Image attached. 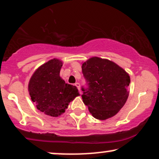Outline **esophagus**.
Segmentation results:
<instances>
[{
	"label": "esophagus",
	"instance_id": "obj_1",
	"mask_svg": "<svg viewBox=\"0 0 159 159\" xmlns=\"http://www.w3.org/2000/svg\"><path fill=\"white\" fill-rule=\"evenodd\" d=\"M75 85L76 86L77 88H78V89L79 90V91H80V84H79V83H78V82H76V83H75ZM80 94H81V91H80Z\"/></svg>",
	"mask_w": 159,
	"mask_h": 159
}]
</instances>
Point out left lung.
<instances>
[{"label": "left lung", "instance_id": "obj_1", "mask_svg": "<svg viewBox=\"0 0 159 159\" xmlns=\"http://www.w3.org/2000/svg\"><path fill=\"white\" fill-rule=\"evenodd\" d=\"M87 87L81 88L83 102L94 118L105 120L116 115L129 97V74L107 59L94 57L83 63Z\"/></svg>", "mask_w": 159, "mask_h": 159}]
</instances>
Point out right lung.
Wrapping results in <instances>:
<instances>
[{
  "label": "right lung",
  "instance_id": "obj_1",
  "mask_svg": "<svg viewBox=\"0 0 159 159\" xmlns=\"http://www.w3.org/2000/svg\"><path fill=\"white\" fill-rule=\"evenodd\" d=\"M62 62L52 59L35 70L30 78L28 91L40 111L57 117L65 111L68 104L79 95L76 86L67 84L60 77Z\"/></svg>",
  "mask_w": 159,
  "mask_h": 159
}]
</instances>
